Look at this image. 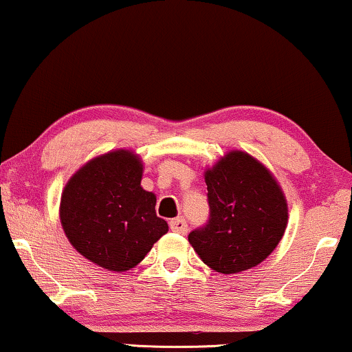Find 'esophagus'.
Masks as SVG:
<instances>
[{"label": "esophagus", "mask_w": 352, "mask_h": 352, "mask_svg": "<svg viewBox=\"0 0 352 352\" xmlns=\"http://www.w3.org/2000/svg\"><path fill=\"white\" fill-rule=\"evenodd\" d=\"M169 228H171L173 232L181 233V235H186V233H188V223H186V220L183 219V217L173 219L171 222H169Z\"/></svg>", "instance_id": "esophagus-1"}]
</instances>
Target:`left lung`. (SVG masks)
I'll return each mask as SVG.
<instances>
[{
    "instance_id": "left-lung-1",
    "label": "left lung",
    "mask_w": 352,
    "mask_h": 352,
    "mask_svg": "<svg viewBox=\"0 0 352 352\" xmlns=\"http://www.w3.org/2000/svg\"><path fill=\"white\" fill-rule=\"evenodd\" d=\"M209 223L189 233L199 258L222 274H238L267 258L284 236L289 209L269 169L241 150L206 168Z\"/></svg>"
}]
</instances>
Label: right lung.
Wrapping results in <instances>:
<instances>
[{
	"label": "right lung",
	"instance_id": "1",
	"mask_svg": "<svg viewBox=\"0 0 352 352\" xmlns=\"http://www.w3.org/2000/svg\"><path fill=\"white\" fill-rule=\"evenodd\" d=\"M143 162L132 150L89 160L65 184L60 222L81 256L107 271L135 267L168 232L156 196L142 188Z\"/></svg>",
	"mask_w": 352,
	"mask_h": 352
}]
</instances>
